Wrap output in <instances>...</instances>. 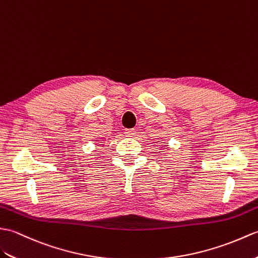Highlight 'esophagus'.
Wrapping results in <instances>:
<instances>
[{
  "label": "esophagus",
  "mask_w": 258,
  "mask_h": 258,
  "mask_svg": "<svg viewBox=\"0 0 258 258\" xmlns=\"http://www.w3.org/2000/svg\"><path fill=\"white\" fill-rule=\"evenodd\" d=\"M124 134L127 137H134L136 135V130L135 129H125Z\"/></svg>",
  "instance_id": "esophagus-1"
}]
</instances>
